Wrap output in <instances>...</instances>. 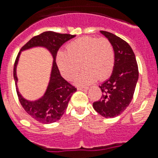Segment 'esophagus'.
Segmentation results:
<instances>
[{
	"label": "esophagus",
	"mask_w": 158,
	"mask_h": 158,
	"mask_svg": "<svg viewBox=\"0 0 158 158\" xmlns=\"http://www.w3.org/2000/svg\"><path fill=\"white\" fill-rule=\"evenodd\" d=\"M77 90H79V91H87V90H88V87H81V86H78Z\"/></svg>",
	"instance_id": "1"
}]
</instances>
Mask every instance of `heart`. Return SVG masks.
I'll return each instance as SVG.
<instances>
[{
    "label": "heart",
    "mask_w": 158,
    "mask_h": 158,
    "mask_svg": "<svg viewBox=\"0 0 158 158\" xmlns=\"http://www.w3.org/2000/svg\"><path fill=\"white\" fill-rule=\"evenodd\" d=\"M113 47L106 38L81 37L67 46L66 51L58 52L56 64L61 75L72 80L83 66L76 82L89 84L97 80H104L111 74L114 66Z\"/></svg>",
    "instance_id": "heart-1"
}]
</instances>
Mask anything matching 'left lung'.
I'll return each mask as SVG.
<instances>
[{"label": "left lung", "mask_w": 158, "mask_h": 158, "mask_svg": "<svg viewBox=\"0 0 158 158\" xmlns=\"http://www.w3.org/2000/svg\"><path fill=\"white\" fill-rule=\"evenodd\" d=\"M114 49L113 71L109 79L99 87L102 97L93 103V108L102 117H116L124 111L132 100L138 81V66L131 47L112 33L101 31Z\"/></svg>", "instance_id": "obj_1"}]
</instances>
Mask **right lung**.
Instances as JSON below:
<instances>
[{"mask_svg": "<svg viewBox=\"0 0 158 158\" xmlns=\"http://www.w3.org/2000/svg\"><path fill=\"white\" fill-rule=\"evenodd\" d=\"M74 37L75 35L69 34L45 31L31 39L21 48L16 57L13 75L16 82L19 101L25 111L31 117L44 124L53 123L61 119L67 108L71 97L77 91V88H75L74 86H72L61 77L57 65L56 63V57L59 48L66 41ZM36 47H41L47 49L52 55L53 60L49 82L44 96L36 100L31 101L25 98L19 92L17 86L18 78L16 74V68L21 52Z\"/></svg>", "mask_w": 158, "mask_h": 158, "instance_id": "right-lung-1", "label": "right lung"}]
</instances>
